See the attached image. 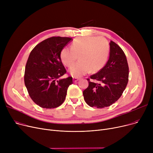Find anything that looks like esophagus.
<instances>
[{
  "instance_id": "1",
  "label": "esophagus",
  "mask_w": 153,
  "mask_h": 153,
  "mask_svg": "<svg viewBox=\"0 0 153 153\" xmlns=\"http://www.w3.org/2000/svg\"><path fill=\"white\" fill-rule=\"evenodd\" d=\"M79 78H77V77H73V81L74 82H77V81H79Z\"/></svg>"
}]
</instances>
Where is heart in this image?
I'll return each instance as SVG.
<instances>
[{
	"instance_id": "1",
	"label": "heart",
	"mask_w": 153,
	"mask_h": 153,
	"mask_svg": "<svg viewBox=\"0 0 153 153\" xmlns=\"http://www.w3.org/2000/svg\"><path fill=\"white\" fill-rule=\"evenodd\" d=\"M109 45L102 37L86 36L75 40L71 49L64 48L60 53L62 63L71 67L79 58L78 61L69 69L70 74L75 77H81L89 71L97 72L105 65L109 54Z\"/></svg>"
}]
</instances>
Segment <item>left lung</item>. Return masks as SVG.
<instances>
[{
  "label": "left lung",
  "mask_w": 153,
  "mask_h": 153,
  "mask_svg": "<svg viewBox=\"0 0 153 153\" xmlns=\"http://www.w3.org/2000/svg\"><path fill=\"white\" fill-rule=\"evenodd\" d=\"M128 76L126 56L121 48L111 41L110 56L105 66L90 76L93 81L87 79L89 86L83 91L85 102L90 107L98 108L110 106L122 96L128 82Z\"/></svg>",
  "instance_id": "left-lung-1"
}]
</instances>
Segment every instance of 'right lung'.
<instances>
[{"label": "right lung", "instance_id": "right-lung-1", "mask_svg": "<svg viewBox=\"0 0 153 153\" xmlns=\"http://www.w3.org/2000/svg\"><path fill=\"white\" fill-rule=\"evenodd\" d=\"M71 38L53 36L38 44L27 60L24 81L30 97L45 108L60 106L66 99L72 77L59 78L66 73L60 53Z\"/></svg>", "mask_w": 153, "mask_h": 153}]
</instances>
